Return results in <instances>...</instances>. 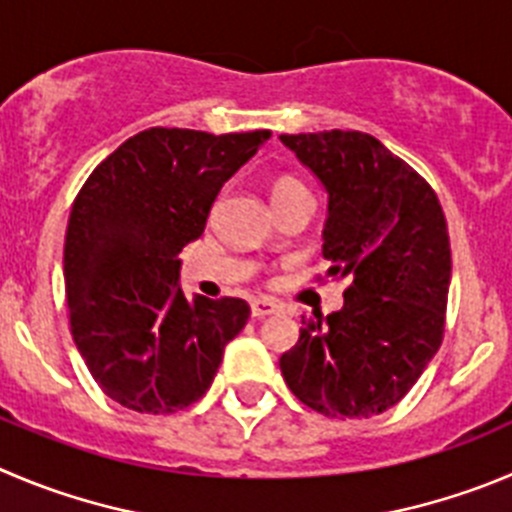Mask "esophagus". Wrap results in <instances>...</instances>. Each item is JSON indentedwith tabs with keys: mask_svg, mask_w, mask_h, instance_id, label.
<instances>
[{
	"mask_svg": "<svg viewBox=\"0 0 512 512\" xmlns=\"http://www.w3.org/2000/svg\"><path fill=\"white\" fill-rule=\"evenodd\" d=\"M250 310H252V318H265V315L280 313V305L270 298H257L252 300Z\"/></svg>",
	"mask_w": 512,
	"mask_h": 512,
	"instance_id": "1",
	"label": "esophagus"
}]
</instances>
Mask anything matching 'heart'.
Listing matches in <instances>:
<instances>
[{"instance_id": "b5f03b06", "label": "heart", "mask_w": 512, "mask_h": 512, "mask_svg": "<svg viewBox=\"0 0 512 512\" xmlns=\"http://www.w3.org/2000/svg\"><path fill=\"white\" fill-rule=\"evenodd\" d=\"M295 189H305V186L300 184L298 179H293V176H280V179L272 181V199L283 197V194H290V191H295Z\"/></svg>"}]
</instances>
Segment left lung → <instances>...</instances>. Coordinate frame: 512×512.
Here are the masks:
<instances>
[{"mask_svg":"<svg viewBox=\"0 0 512 512\" xmlns=\"http://www.w3.org/2000/svg\"><path fill=\"white\" fill-rule=\"evenodd\" d=\"M328 197L323 257L343 308L303 321L280 356L285 384L326 417H371L407 394L444 331L452 255L432 186L361 131L283 133Z\"/></svg>","mask_w":512,"mask_h":512,"instance_id":"1","label":"left lung"}]
</instances>
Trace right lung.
<instances>
[{
    "mask_svg": "<svg viewBox=\"0 0 512 512\" xmlns=\"http://www.w3.org/2000/svg\"><path fill=\"white\" fill-rule=\"evenodd\" d=\"M267 136L151 128L80 189L62 255L70 331L100 389L126 409L171 414L202 399L245 328V300L186 298L179 252Z\"/></svg>",
    "mask_w": 512,
    "mask_h": 512,
    "instance_id": "right-lung-1",
    "label": "right lung"
}]
</instances>
